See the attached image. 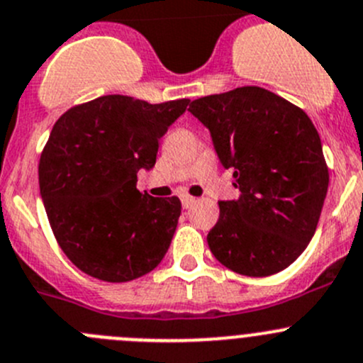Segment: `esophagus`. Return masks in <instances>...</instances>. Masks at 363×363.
I'll list each match as a JSON object with an SVG mask.
<instances>
[{
	"instance_id": "obj_1",
	"label": "esophagus",
	"mask_w": 363,
	"mask_h": 363,
	"mask_svg": "<svg viewBox=\"0 0 363 363\" xmlns=\"http://www.w3.org/2000/svg\"><path fill=\"white\" fill-rule=\"evenodd\" d=\"M181 202H182V207H184V209H189V207L195 203V199H193V196H189V195H182Z\"/></svg>"
}]
</instances>
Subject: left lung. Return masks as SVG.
Wrapping results in <instances>:
<instances>
[{"label": "left lung", "mask_w": 363, "mask_h": 363, "mask_svg": "<svg viewBox=\"0 0 363 363\" xmlns=\"http://www.w3.org/2000/svg\"><path fill=\"white\" fill-rule=\"evenodd\" d=\"M189 113L211 133L238 200L220 202L213 255L246 277H269L303 253L328 191L321 138L303 110L260 86L200 97Z\"/></svg>", "instance_id": "1"}]
</instances>
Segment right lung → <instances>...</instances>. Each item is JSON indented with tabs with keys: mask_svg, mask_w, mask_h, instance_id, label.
Wrapping results in <instances>:
<instances>
[{
	"mask_svg": "<svg viewBox=\"0 0 363 363\" xmlns=\"http://www.w3.org/2000/svg\"><path fill=\"white\" fill-rule=\"evenodd\" d=\"M189 99L149 104L103 96L58 118L38 164V186L55 238L83 273L129 282L152 271L170 248L181 216L177 196L142 193L160 140Z\"/></svg>",
	"mask_w": 363,
	"mask_h": 363,
	"instance_id": "right-lung-1",
	"label": "right lung"
}]
</instances>
